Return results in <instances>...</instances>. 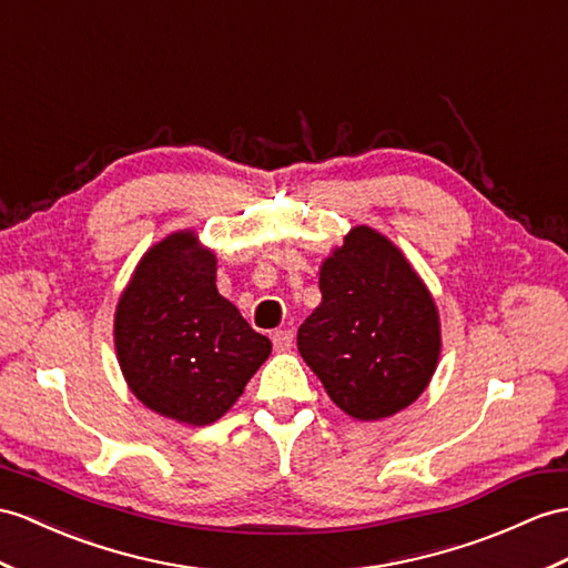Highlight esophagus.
<instances>
[{"label": "esophagus", "instance_id": "obj_1", "mask_svg": "<svg viewBox=\"0 0 568 568\" xmlns=\"http://www.w3.org/2000/svg\"><path fill=\"white\" fill-rule=\"evenodd\" d=\"M272 344H274V349H280V352L288 349L294 344V329H276V332H272Z\"/></svg>", "mask_w": 568, "mask_h": 568}]
</instances>
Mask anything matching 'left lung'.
Returning a JSON list of instances; mask_svg holds the SVG:
<instances>
[{
    "instance_id": "1",
    "label": "left lung",
    "mask_w": 568,
    "mask_h": 568,
    "mask_svg": "<svg viewBox=\"0 0 568 568\" xmlns=\"http://www.w3.org/2000/svg\"><path fill=\"white\" fill-rule=\"evenodd\" d=\"M323 303L298 327V352L339 409L390 417L432 381L440 332L426 286L381 233L356 226L321 270Z\"/></svg>"
}]
</instances>
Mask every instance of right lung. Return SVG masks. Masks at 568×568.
Returning a JSON list of instances; mask_svg holds the SVG:
<instances>
[{"instance_id": "obj_1", "label": "right lung", "mask_w": 568, "mask_h": 568, "mask_svg": "<svg viewBox=\"0 0 568 568\" xmlns=\"http://www.w3.org/2000/svg\"><path fill=\"white\" fill-rule=\"evenodd\" d=\"M115 347L149 409L204 426L236 403L272 342L216 292V260L187 231L142 257L118 303Z\"/></svg>"}]
</instances>
